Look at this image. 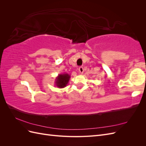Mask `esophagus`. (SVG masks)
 Here are the masks:
<instances>
[{
    "label": "esophagus",
    "instance_id": "1",
    "mask_svg": "<svg viewBox=\"0 0 146 146\" xmlns=\"http://www.w3.org/2000/svg\"><path fill=\"white\" fill-rule=\"evenodd\" d=\"M78 70H79V72H80V74H82L83 72V71H84V70H83V67H80L79 68V69H78Z\"/></svg>",
    "mask_w": 146,
    "mask_h": 146
}]
</instances>
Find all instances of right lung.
<instances>
[{
	"instance_id": "right-lung-1",
	"label": "right lung",
	"mask_w": 146,
	"mask_h": 146,
	"mask_svg": "<svg viewBox=\"0 0 146 146\" xmlns=\"http://www.w3.org/2000/svg\"><path fill=\"white\" fill-rule=\"evenodd\" d=\"M70 76L68 74H60L56 77L55 80V85L59 88H63L66 86L70 80Z\"/></svg>"
}]
</instances>
